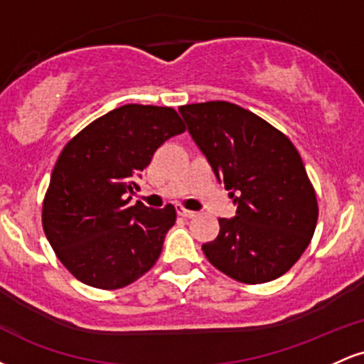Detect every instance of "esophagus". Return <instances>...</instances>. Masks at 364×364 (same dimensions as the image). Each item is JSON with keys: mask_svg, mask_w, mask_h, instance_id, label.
<instances>
[{"mask_svg": "<svg viewBox=\"0 0 364 364\" xmlns=\"http://www.w3.org/2000/svg\"><path fill=\"white\" fill-rule=\"evenodd\" d=\"M176 208H178V214L181 215V217H185V219H191V217H195V215H196V212H193V210H188V208L181 207V205H178Z\"/></svg>", "mask_w": 364, "mask_h": 364, "instance_id": "obj_1", "label": "esophagus"}]
</instances>
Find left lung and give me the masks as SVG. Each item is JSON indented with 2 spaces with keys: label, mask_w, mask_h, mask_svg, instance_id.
I'll return each mask as SVG.
<instances>
[{
  "label": "left lung",
  "mask_w": 364,
  "mask_h": 364,
  "mask_svg": "<svg viewBox=\"0 0 364 364\" xmlns=\"http://www.w3.org/2000/svg\"><path fill=\"white\" fill-rule=\"evenodd\" d=\"M179 112L237 205L232 219H219L215 240L202 245L208 262L237 282L281 277L310 245L318 220L299 152L282 132L236 104H186Z\"/></svg>",
  "instance_id": "left-lung-1"
}]
</instances>
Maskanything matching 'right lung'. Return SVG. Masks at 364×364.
<instances>
[{
	"label": "right lung",
	"mask_w": 364,
	"mask_h": 364,
	"mask_svg": "<svg viewBox=\"0 0 364 364\" xmlns=\"http://www.w3.org/2000/svg\"><path fill=\"white\" fill-rule=\"evenodd\" d=\"M185 129L173 107L127 104L65 145L44 196L43 228L73 277L119 289L156 265L176 208L129 200L156 150Z\"/></svg>",
	"instance_id": "add662e5"
}]
</instances>
